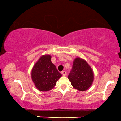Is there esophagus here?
I'll return each instance as SVG.
<instances>
[{
  "label": "esophagus",
  "mask_w": 121,
  "mask_h": 121,
  "mask_svg": "<svg viewBox=\"0 0 121 121\" xmlns=\"http://www.w3.org/2000/svg\"><path fill=\"white\" fill-rule=\"evenodd\" d=\"M61 73H62V75L63 76H65V75H67V73H66V72H65V71H62V72H61Z\"/></svg>",
  "instance_id": "obj_1"
}]
</instances>
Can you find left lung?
<instances>
[{"label":"left lung","instance_id":"1","mask_svg":"<svg viewBox=\"0 0 121 121\" xmlns=\"http://www.w3.org/2000/svg\"><path fill=\"white\" fill-rule=\"evenodd\" d=\"M68 77L74 89L86 91L92 84L93 71L85 60L77 58L73 61L72 69Z\"/></svg>","mask_w":121,"mask_h":121}]
</instances>
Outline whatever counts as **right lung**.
I'll return each mask as SVG.
<instances>
[{
    "label": "right lung",
    "instance_id": "add662e5",
    "mask_svg": "<svg viewBox=\"0 0 121 121\" xmlns=\"http://www.w3.org/2000/svg\"><path fill=\"white\" fill-rule=\"evenodd\" d=\"M31 78L36 87L40 91L52 90L62 76L56 65L51 62L50 55H43L34 65L31 70Z\"/></svg>",
    "mask_w": 121,
    "mask_h": 121
}]
</instances>
